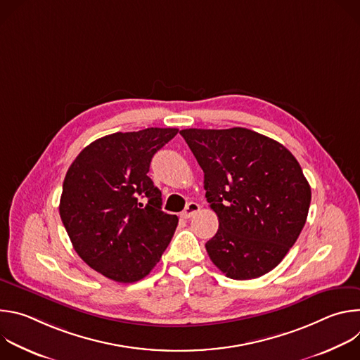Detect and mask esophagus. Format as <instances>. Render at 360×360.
<instances>
[{
    "instance_id": "esophagus-1",
    "label": "esophagus",
    "mask_w": 360,
    "mask_h": 360,
    "mask_svg": "<svg viewBox=\"0 0 360 360\" xmlns=\"http://www.w3.org/2000/svg\"><path fill=\"white\" fill-rule=\"evenodd\" d=\"M199 203H196V202H189L188 205H186V208H185V211L181 214V217L184 218V219H189L192 215H195L198 211H199Z\"/></svg>"
}]
</instances>
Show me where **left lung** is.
Masks as SVG:
<instances>
[{"instance_id":"left-lung-1","label":"left lung","mask_w":360,"mask_h":360,"mask_svg":"<svg viewBox=\"0 0 360 360\" xmlns=\"http://www.w3.org/2000/svg\"><path fill=\"white\" fill-rule=\"evenodd\" d=\"M203 171L205 196L219 228L205 245L231 279L259 278L276 268L302 232L311 186L292 153L246 128L179 132Z\"/></svg>"}]
</instances>
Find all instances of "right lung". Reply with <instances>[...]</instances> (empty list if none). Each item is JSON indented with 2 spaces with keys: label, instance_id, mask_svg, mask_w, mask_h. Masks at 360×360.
Returning <instances> with one entry per match:
<instances>
[{
  "label": "right lung",
  "instance_id": "right-lung-1",
  "mask_svg": "<svg viewBox=\"0 0 360 360\" xmlns=\"http://www.w3.org/2000/svg\"><path fill=\"white\" fill-rule=\"evenodd\" d=\"M176 128L115 132L85 146L63 185L60 215L75 252L105 278H145L169 245L178 217L161 210V191L148 176L152 157Z\"/></svg>",
  "mask_w": 360,
  "mask_h": 360
}]
</instances>
